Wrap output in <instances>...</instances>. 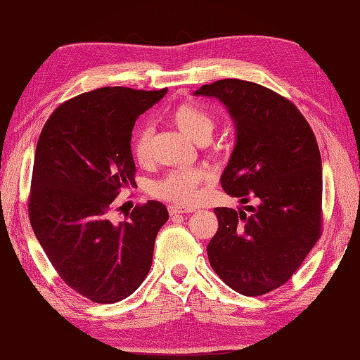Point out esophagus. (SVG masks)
Segmentation results:
<instances>
[{
	"instance_id": "obj_1",
	"label": "esophagus",
	"mask_w": 360,
	"mask_h": 360,
	"mask_svg": "<svg viewBox=\"0 0 360 360\" xmlns=\"http://www.w3.org/2000/svg\"><path fill=\"white\" fill-rule=\"evenodd\" d=\"M168 211L172 216L176 214H187V212H193V208H184V206H178V205H169L168 206Z\"/></svg>"
}]
</instances>
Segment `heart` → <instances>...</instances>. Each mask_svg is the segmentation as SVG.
Here are the masks:
<instances>
[{
    "label": "heart",
    "mask_w": 360,
    "mask_h": 360,
    "mask_svg": "<svg viewBox=\"0 0 360 360\" xmlns=\"http://www.w3.org/2000/svg\"><path fill=\"white\" fill-rule=\"evenodd\" d=\"M174 120L179 129L193 138L195 141L210 139L214 130V115L202 105L197 103H186L181 105L174 112ZM154 135V129L150 125H143L136 131L133 139V152L139 162H146L150 150V139ZM211 178L208 168H176L168 172L162 179L154 184V193L157 197L176 205L188 206L197 202L200 197V186L203 181Z\"/></svg>",
    "instance_id": "heart-1"
}]
</instances>
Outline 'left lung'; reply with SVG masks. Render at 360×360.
Returning a JSON list of instances; mask_svg holds the SVG:
<instances>
[{"label": "left lung", "mask_w": 360, "mask_h": 360, "mask_svg": "<svg viewBox=\"0 0 360 360\" xmlns=\"http://www.w3.org/2000/svg\"><path fill=\"white\" fill-rule=\"evenodd\" d=\"M195 95L216 96L236 127V143L221 186L257 206L214 208L219 221L208 248L212 270L243 295L288 283L321 236L322 165L311 127L295 108L259 84L222 79Z\"/></svg>", "instance_id": "obj_1"}]
</instances>
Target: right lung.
I'll return each instance as SVG.
<instances>
[{
	"mask_svg": "<svg viewBox=\"0 0 360 360\" xmlns=\"http://www.w3.org/2000/svg\"><path fill=\"white\" fill-rule=\"evenodd\" d=\"M162 90L103 87L65 101L47 119L34 152L28 214L60 278L95 303L131 295L152 265L168 221L155 200L111 219L120 188L135 184L131 131Z\"/></svg>",
	"mask_w": 360,
	"mask_h": 360,
	"instance_id": "1",
	"label": "right lung"
}]
</instances>
